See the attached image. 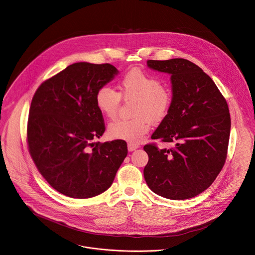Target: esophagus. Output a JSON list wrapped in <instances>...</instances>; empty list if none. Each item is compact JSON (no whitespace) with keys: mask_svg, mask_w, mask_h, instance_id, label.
<instances>
[{"mask_svg":"<svg viewBox=\"0 0 255 255\" xmlns=\"http://www.w3.org/2000/svg\"><path fill=\"white\" fill-rule=\"evenodd\" d=\"M139 147H140L139 144L132 143V142H129V143H128V150H129V151H133V150H135V149H137V148H139Z\"/></svg>","mask_w":255,"mask_h":255,"instance_id":"esophagus-1","label":"esophagus"}]
</instances>
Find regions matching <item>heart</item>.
<instances>
[{
	"label": "heart",
	"instance_id": "b5f03b06",
	"mask_svg": "<svg viewBox=\"0 0 255 255\" xmlns=\"http://www.w3.org/2000/svg\"><path fill=\"white\" fill-rule=\"evenodd\" d=\"M118 90L109 86L99 88L96 93V105L106 117L113 119L118 113L121 98L135 99L132 119H119L109 125L111 138L137 143L144 138L150 128V122L161 121L169 112L172 94L159 78L139 69L128 71L118 82Z\"/></svg>",
	"mask_w": 255,
	"mask_h": 255
}]
</instances>
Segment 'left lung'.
<instances>
[{"instance_id": "8db88e82", "label": "left lung", "mask_w": 255, "mask_h": 255, "mask_svg": "<svg viewBox=\"0 0 255 255\" xmlns=\"http://www.w3.org/2000/svg\"><path fill=\"white\" fill-rule=\"evenodd\" d=\"M151 69L169 73L172 104L151 135L171 142V148L147 143L143 177L148 188L163 198L182 200L205 191L227 158L231 117L226 100L213 80L184 58L146 61Z\"/></svg>"}]
</instances>
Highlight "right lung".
<instances>
[{
    "mask_svg": "<svg viewBox=\"0 0 255 255\" xmlns=\"http://www.w3.org/2000/svg\"><path fill=\"white\" fill-rule=\"evenodd\" d=\"M117 73L110 63L76 62L43 82L33 96L29 153L45 180L66 197L106 192L128 153L123 140L93 142L106 130L96 93Z\"/></svg>",
    "mask_w": 255,
    "mask_h": 255,
    "instance_id": "1",
    "label": "right lung"
}]
</instances>
